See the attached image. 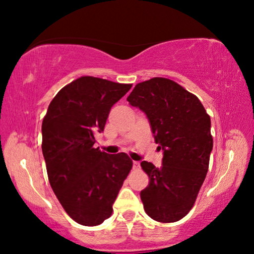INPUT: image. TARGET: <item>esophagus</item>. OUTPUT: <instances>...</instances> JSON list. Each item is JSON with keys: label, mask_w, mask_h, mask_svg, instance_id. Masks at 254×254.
<instances>
[{"label": "esophagus", "mask_w": 254, "mask_h": 254, "mask_svg": "<svg viewBox=\"0 0 254 254\" xmlns=\"http://www.w3.org/2000/svg\"><path fill=\"white\" fill-rule=\"evenodd\" d=\"M133 169L134 170L140 169V163H138V162H133Z\"/></svg>", "instance_id": "1"}]
</instances>
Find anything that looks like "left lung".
Segmentation results:
<instances>
[{
    "instance_id": "obj_1",
    "label": "left lung",
    "mask_w": 254,
    "mask_h": 254,
    "mask_svg": "<svg viewBox=\"0 0 254 254\" xmlns=\"http://www.w3.org/2000/svg\"><path fill=\"white\" fill-rule=\"evenodd\" d=\"M128 103L147 114L163 150L161 168L141 163L149 185L140 195L152 220L172 223L192 209L207 176L213 149L210 117L199 98L169 78L137 83Z\"/></svg>"
}]
</instances>
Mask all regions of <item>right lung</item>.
Returning a JSON list of instances; mask_svg holds the SVG:
<instances>
[{
	"mask_svg": "<svg viewBox=\"0 0 254 254\" xmlns=\"http://www.w3.org/2000/svg\"><path fill=\"white\" fill-rule=\"evenodd\" d=\"M131 84L82 76L57 93L44 117L43 155L51 187L69 216L95 227L112 215L133 162L127 154L95 148L114 104Z\"/></svg>",
	"mask_w": 254,
	"mask_h": 254,
	"instance_id": "add662e5",
	"label": "right lung"
}]
</instances>
